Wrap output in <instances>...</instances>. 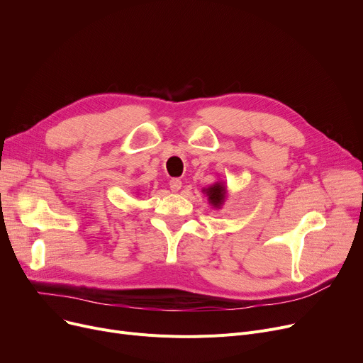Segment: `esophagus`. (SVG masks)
I'll return each mask as SVG.
<instances>
[{
	"label": "esophagus",
	"mask_w": 363,
	"mask_h": 363,
	"mask_svg": "<svg viewBox=\"0 0 363 363\" xmlns=\"http://www.w3.org/2000/svg\"><path fill=\"white\" fill-rule=\"evenodd\" d=\"M169 186H170L172 191L177 193V191H179L181 186H182V181H181V179H178V178L170 179V182H169Z\"/></svg>",
	"instance_id": "obj_1"
}]
</instances>
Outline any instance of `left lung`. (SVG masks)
Wrapping results in <instances>:
<instances>
[{
  "label": "left lung",
  "mask_w": 363,
  "mask_h": 363,
  "mask_svg": "<svg viewBox=\"0 0 363 363\" xmlns=\"http://www.w3.org/2000/svg\"><path fill=\"white\" fill-rule=\"evenodd\" d=\"M206 196L208 197V203H211L213 207L220 208V206L225 201L226 197V188L222 185V182H216L212 186H208L207 189H204Z\"/></svg>",
  "instance_id": "left-lung-1"
}]
</instances>
